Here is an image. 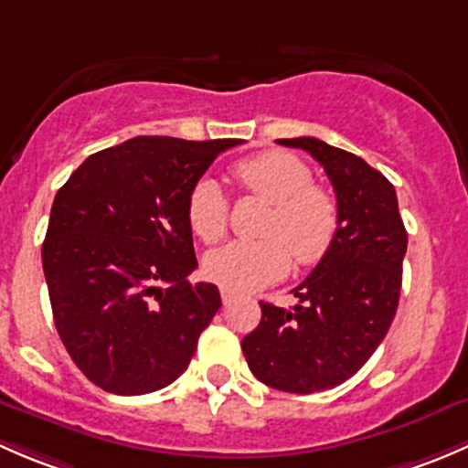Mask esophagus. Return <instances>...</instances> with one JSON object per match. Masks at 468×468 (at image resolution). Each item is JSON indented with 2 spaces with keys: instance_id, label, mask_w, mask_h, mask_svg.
<instances>
[{
  "instance_id": "34e87169",
  "label": "esophagus",
  "mask_w": 468,
  "mask_h": 468,
  "mask_svg": "<svg viewBox=\"0 0 468 468\" xmlns=\"http://www.w3.org/2000/svg\"><path fill=\"white\" fill-rule=\"evenodd\" d=\"M220 297H223V304H229L236 297V292L229 291V288H220Z\"/></svg>"
}]
</instances>
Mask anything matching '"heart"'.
I'll list each match as a JSON object with an SVG mask.
<instances>
[{
    "mask_svg": "<svg viewBox=\"0 0 468 468\" xmlns=\"http://www.w3.org/2000/svg\"><path fill=\"white\" fill-rule=\"evenodd\" d=\"M232 176L240 191L270 202L257 240H232L205 257V274L218 286L245 292L279 282L297 266H315L334 245L340 228L338 200L313 185L306 162L286 151H266L236 162ZM186 218L205 243L228 234L229 198L218 182L202 177L186 198Z\"/></svg>",
    "mask_w": 468,
    "mask_h": 468,
    "instance_id": "heart-1",
    "label": "heart"
}]
</instances>
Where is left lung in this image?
I'll list each match as a JSON object with an SVG mask.
<instances>
[{
  "label": "left lung",
  "mask_w": 468,
  "mask_h": 468,
  "mask_svg": "<svg viewBox=\"0 0 468 468\" xmlns=\"http://www.w3.org/2000/svg\"><path fill=\"white\" fill-rule=\"evenodd\" d=\"M324 166L340 211L334 245L292 291L297 304L261 302V322L240 340L261 383L324 392L354 377L383 342L401 295L408 232L392 182L363 157L315 137L277 139Z\"/></svg>",
  "instance_id": "8db88e82"
}]
</instances>
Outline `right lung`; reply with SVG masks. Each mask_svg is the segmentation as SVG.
Wrapping results in <instances>:
<instances>
[{
    "label": "right lung",
    "instance_id": "right-lung-1",
    "mask_svg": "<svg viewBox=\"0 0 468 468\" xmlns=\"http://www.w3.org/2000/svg\"><path fill=\"white\" fill-rule=\"evenodd\" d=\"M243 139L134 137L94 153L51 207L42 268L62 345L80 372L122 397L180 377L220 308L198 268L186 198Z\"/></svg>",
    "mask_w": 468,
    "mask_h": 468
}]
</instances>
